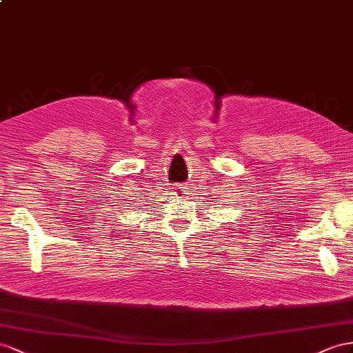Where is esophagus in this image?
Returning a JSON list of instances; mask_svg holds the SVG:
<instances>
[{
    "label": "esophagus",
    "mask_w": 353,
    "mask_h": 353,
    "mask_svg": "<svg viewBox=\"0 0 353 353\" xmlns=\"http://www.w3.org/2000/svg\"><path fill=\"white\" fill-rule=\"evenodd\" d=\"M173 191H174V194H176V195H183V194H186L185 188H183V186H180V185H176V186L173 188Z\"/></svg>",
    "instance_id": "esophagus-1"
}]
</instances>
